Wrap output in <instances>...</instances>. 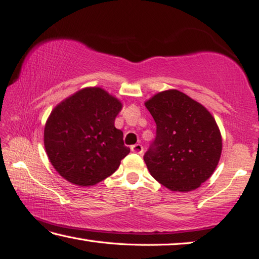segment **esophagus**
Returning a JSON list of instances; mask_svg holds the SVG:
<instances>
[{
    "instance_id": "obj_1",
    "label": "esophagus",
    "mask_w": 259,
    "mask_h": 259,
    "mask_svg": "<svg viewBox=\"0 0 259 259\" xmlns=\"http://www.w3.org/2000/svg\"><path fill=\"white\" fill-rule=\"evenodd\" d=\"M131 150H132L133 153L135 154H142L143 153V147L140 143H137V145H134L131 147Z\"/></svg>"
}]
</instances>
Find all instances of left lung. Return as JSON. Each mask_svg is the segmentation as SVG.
<instances>
[{"mask_svg":"<svg viewBox=\"0 0 259 259\" xmlns=\"http://www.w3.org/2000/svg\"><path fill=\"white\" fill-rule=\"evenodd\" d=\"M145 106L156 122L147 168L171 191L196 190L212 176L220 161L222 137L215 119L200 103L177 89L155 94Z\"/></svg>","mask_w":259,"mask_h":259,"instance_id":"obj_1","label":"left lung"}]
</instances>
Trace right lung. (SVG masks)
I'll return each instance as SVG.
<instances>
[{
    "mask_svg": "<svg viewBox=\"0 0 259 259\" xmlns=\"http://www.w3.org/2000/svg\"><path fill=\"white\" fill-rule=\"evenodd\" d=\"M120 99L101 87H87L52 110L44 128V145L53 168L67 182L93 186L111 176L130 148L114 120Z\"/></svg>",
    "mask_w": 259,
    "mask_h": 259,
    "instance_id": "1",
    "label": "right lung"
}]
</instances>
